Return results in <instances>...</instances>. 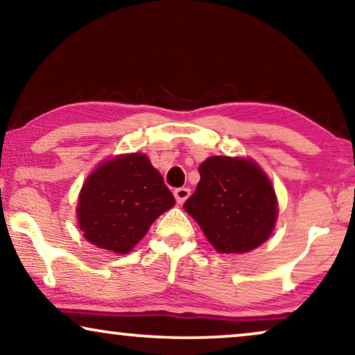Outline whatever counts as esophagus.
Returning a JSON list of instances; mask_svg holds the SVG:
<instances>
[{
  "label": "esophagus",
  "mask_w": 355,
  "mask_h": 355,
  "mask_svg": "<svg viewBox=\"0 0 355 355\" xmlns=\"http://www.w3.org/2000/svg\"><path fill=\"white\" fill-rule=\"evenodd\" d=\"M189 196H191V191H189L187 187H181V189H176V191H174V198H176L178 203L186 202Z\"/></svg>",
  "instance_id": "34e87169"
}]
</instances>
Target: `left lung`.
<instances>
[{"instance_id":"left-lung-1","label":"left lung","mask_w":355,"mask_h":355,"mask_svg":"<svg viewBox=\"0 0 355 355\" xmlns=\"http://www.w3.org/2000/svg\"><path fill=\"white\" fill-rule=\"evenodd\" d=\"M184 210L220 254H247L271 236L278 221L275 187L254 158L208 157Z\"/></svg>"}]
</instances>
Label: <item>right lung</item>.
<instances>
[{
	"instance_id": "right-lung-1",
	"label": "right lung",
	"mask_w": 355,
	"mask_h": 355,
	"mask_svg": "<svg viewBox=\"0 0 355 355\" xmlns=\"http://www.w3.org/2000/svg\"><path fill=\"white\" fill-rule=\"evenodd\" d=\"M174 203L147 155H113L100 162L82 184L76 207L77 226L90 244L125 255Z\"/></svg>"
}]
</instances>
